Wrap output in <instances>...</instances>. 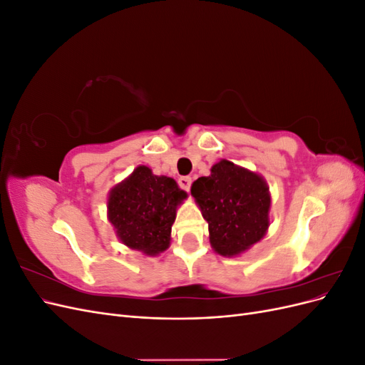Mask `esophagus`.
Masks as SVG:
<instances>
[{"label": "esophagus", "instance_id": "34e87169", "mask_svg": "<svg viewBox=\"0 0 365 365\" xmlns=\"http://www.w3.org/2000/svg\"><path fill=\"white\" fill-rule=\"evenodd\" d=\"M178 184L182 190L189 192L190 190V184H192V178L190 176H181V178L178 180Z\"/></svg>", "mask_w": 365, "mask_h": 365}]
</instances>
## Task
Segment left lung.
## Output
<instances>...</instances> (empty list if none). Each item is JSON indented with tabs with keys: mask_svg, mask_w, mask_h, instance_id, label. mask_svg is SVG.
Instances as JSON below:
<instances>
[{
	"mask_svg": "<svg viewBox=\"0 0 365 365\" xmlns=\"http://www.w3.org/2000/svg\"><path fill=\"white\" fill-rule=\"evenodd\" d=\"M190 192L208 224L210 245L220 256L236 257L267 235L271 193L262 175L220 160Z\"/></svg>",
	"mask_w": 365,
	"mask_h": 365,
	"instance_id": "obj_1",
	"label": "left lung"
}]
</instances>
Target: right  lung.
Returning <instances> with one entry per match:
<instances>
[{
    "label": "right lung",
    "instance_id": "obj_1",
    "mask_svg": "<svg viewBox=\"0 0 365 365\" xmlns=\"http://www.w3.org/2000/svg\"><path fill=\"white\" fill-rule=\"evenodd\" d=\"M187 197L170 176L153 175L138 165L108 195V219L121 244L146 256H158L170 245L176 210Z\"/></svg>",
    "mask_w": 365,
    "mask_h": 365
}]
</instances>
